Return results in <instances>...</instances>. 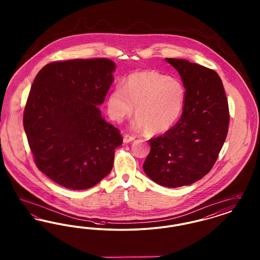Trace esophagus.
<instances>
[{
    "instance_id": "esophagus-1",
    "label": "esophagus",
    "mask_w": 260,
    "mask_h": 260,
    "mask_svg": "<svg viewBox=\"0 0 260 260\" xmlns=\"http://www.w3.org/2000/svg\"><path fill=\"white\" fill-rule=\"evenodd\" d=\"M135 138H136L135 136H131V135L126 134V135H124V143H128V142H131V141H134Z\"/></svg>"
}]
</instances>
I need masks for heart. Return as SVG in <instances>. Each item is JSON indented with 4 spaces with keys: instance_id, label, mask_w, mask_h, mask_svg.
Returning a JSON list of instances; mask_svg holds the SVG:
<instances>
[{
    "instance_id": "obj_1",
    "label": "heart",
    "mask_w": 260,
    "mask_h": 260,
    "mask_svg": "<svg viewBox=\"0 0 260 260\" xmlns=\"http://www.w3.org/2000/svg\"><path fill=\"white\" fill-rule=\"evenodd\" d=\"M185 98V88L178 80L155 70H145L127 76L123 86L118 85L112 90L107 112L113 121L121 122L136 105L134 127L159 134L177 122Z\"/></svg>"
}]
</instances>
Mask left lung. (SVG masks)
I'll list each match as a JSON object with an SVG mask.
<instances>
[{
	"label": "left lung",
	"instance_id": "obj_1",
	"mask_svg": "<svg viewBox=\"0 0 260 260\" xmlns=\"http://www.w3.org/2000/svg\"><path fill=\"white\" fill-rule=\"evenodd\" d=\"M186 88L180 120L161 136L151 138L143 164L149 178L161 186L189 185L210 173L226 139L228 101L218 74L185 59L166 58Z\"/></svg>",
	"mask_w": 260,
	"mask_h": 260
}]
</instances>
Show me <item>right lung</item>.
Instances as JSON below:
<instances>
[{
	"label": "right lung",
	"mask_w": 260,
	"mask_h": 260,
	"mask_svg": "<svg viewBox=\"0 0 260 260\" xmlns=\"http://www.w3.org/2000/svg\"><path fill=\"white\" fill-rule=\"evenodd\" d=\"M114 70L107 58L54 61L33 82L23 114L28 144L38 169L65 188H90L111 172L123 137L98 105Z\"/></svg>",
	"instance_id": "obj_1"
}]
</instances>
